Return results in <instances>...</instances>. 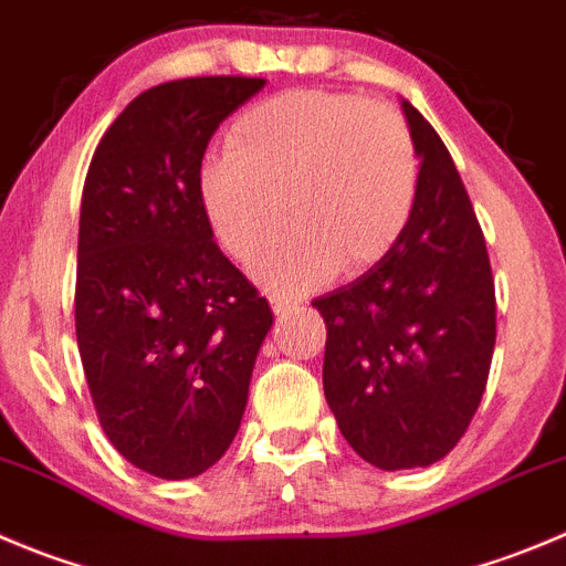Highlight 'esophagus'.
Returning a JSON list of instances; mask_svg holds the SVG:
<instances>
[{
    "mask_svg": "<svg viewBox=\"0 0 566 566\" xmlns=\"http://www.w3.org/2000/svg\"><path fill=\"white\" fill-rule=\"evenodd\" d=\"M269 305H272L274 314L283 316V314H286V311H292L294 305H297V300L286 297V294H280V292H269Z\"/></svg>",
    "mask_w": 566,
    "mask_h": 566,
    "instance_id": "34e87169",
    "label": "esophagus"
}]
</instances>
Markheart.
<instances>
[{
    "instance_id": "1",
    "label": "heart",
    "mask_w": 566,
    "mask_h": 566,
    "mask_svg": "<svg viewBox=\"0 0 566 566\" xmlns=\"http://www.w3.org/2000/svg\"><path fill=\"white\" fill-rule=\"evenodd\" d=\"M228 144L199 166V206L219 247L250 261L274 230L280 199L289 228L255 266L277 292H303L331 269L375 266L411 222L419 158L389 107L286 91L241 113Z\"/></svg>"
}]
</instances>
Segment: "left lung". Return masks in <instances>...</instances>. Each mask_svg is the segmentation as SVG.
I'll list each match as a JSON object with an SVG mask.
<instances>
[{
    "label": "left lung",
    "instance_id": "8db88e82",
    "mask_svg": "<svg viewBox=\"0 0 566 566\" xmlns=\"http://www.w3.org/2000/svg\"><path fill=\"white\" fill-rule=\"evenodd\" d=\"M419 191L397 244L349 286L316 297L327 325L325 400L378 470L444 459L470 428L494 353V277L470 193L439 133L402 99Z\"/></svg>",
    "mask_w": 566,
    "mask_h": 566
}]
</instances>
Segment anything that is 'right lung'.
Listing matches in <instances>:
<instances>
[{
    "label": "right lung",
    "mask_w": 566,
    "mask_h": 566,
    "mask_svg": "<svg viewBox=\"0 0 566 566\" xmlns=\"http://www.w3.org/2000/svg\"><path fill=\"white\" fill-rule=\"evenodd\" d=\"M266 85L171 80L138 94L91 158L74 325L102 430L166 481L211 470L239 433L266 297L224 258L197 193L208 142Z\"/></svg>",
    "instance_id": "add662e5"
}]
</instances>
